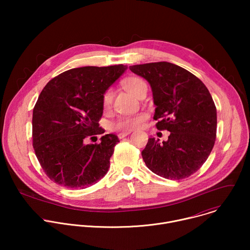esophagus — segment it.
Wrapping results in <instances>:
<instances>
[{
  "mask_svg": "<svg viewBox=\"0 0 250 250\" xmlns=\"http://www.w3.org/2000/svg\"><path fill=\"white\" fill-rule=\"evenodd\" d=\"M131 133V131H125V132H121V133H119V138H124V137H125V136H127L128 134H130Z\"/></svg>",
  "mask_w": 250,
  "mask_h": 250,
  "instance_id": "1",
  "label": "esophagus"
}]
</instances>
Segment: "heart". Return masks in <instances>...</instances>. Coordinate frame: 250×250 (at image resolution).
Here are the masks:
<instances>
[{
  "mask_svg": "<svg viewBox=\"0 0 250 250\" xmlns=\"http://www.w3.org/2000/svg\"><path fill=\"white\" fill-rule=\"evenodd\" d=\"M124 88L129 92L134 97H138L141 90L144 89L146 85L144 80H141L138 77H129L124 81ZM113 100V91L106 90L102 99L103 106L104 109H108ZM147 119V115L146 113H140L134 116H128V117H121L117 121H115L111 126L115 130L119 131H129L132 129L139 128L142 124L146 122Z\"/></svg>",
  "mask_w": 250,
  "mask_h": 250,
  "instance_id": "obj_1",
  "label": "heart"
}]
</instances>
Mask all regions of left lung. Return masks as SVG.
<instances>
[{
    "label": "left lung",
    "mask_w": 250,
    "mask_h": 250,
    "mask_svg": "<svg viewBox=\"0 0 250 250\" xmlns=\"http://www.w3.org/2000/svg\"><path fill=\"white\" fill-rule=\"evenodd\" d=\"M129 69L150 84L157 129L170 131L162 144L148 138L141 152L146 166L165 179L191 176L208 159L217 135V109L208 88L188 70L165 61Z\"/></svg>",
    "instance_id": "left-lung-1"
}]
</instances>
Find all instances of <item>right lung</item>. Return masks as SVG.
<instances>
[{"mask_svg": "<svg viewBox=\"0 0 250 250\" xmlns=\"http://www.w3.org/2000/svg\"><path fill=\"white\" fill-rule=\"evenodd\" d=\"M123 64L86 66L65 71L42 91L32 113V146L50 180L67 188H87L106 174L116 134L101 137L99 145H85L102 134L103 95L126 70Z\"/></svg>", "mask_w": 250, "mask_h": 250, "instance_id": "add662e5", "label": "right lung"}]
</instances>
